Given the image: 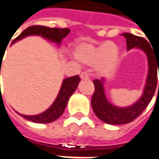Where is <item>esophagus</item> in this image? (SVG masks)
<instances>
[{
  "label": "esophagus",
  "instance_id": "esophagus-1",
  "mask_svg": "<svg viewBox=\"0 0 159 159\" xmlns=\"http://www.w3.org/2000/svg\"><path fill=\"white\" fill-rule=\"evenodd\" d=\"M80 77H81L82 79H89V73L86 72V71H83V72L81 73V75H80Z\"/></svg>",
  "mask_w": 159,
  "mask_h": 159
}]
</instances>
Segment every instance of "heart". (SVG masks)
<instances>
[{"label": "heart", "mask_w": 159, "mask_h": 159, "mask_svg": "<svg viewBox=\"0 0 159 159\" xmlns=\"http://www.w3.org/2000/svg\"><path fill=\"white\" fill-rule=\"evenodd\" d=\"M74 55L83 64L91 65L96 62L98 70L107 73L117 65L118 48L113 42H105L99 47L88 42H80L74 48Z\"/></svg>", "instance_id": "heart-1"}]
</instances>
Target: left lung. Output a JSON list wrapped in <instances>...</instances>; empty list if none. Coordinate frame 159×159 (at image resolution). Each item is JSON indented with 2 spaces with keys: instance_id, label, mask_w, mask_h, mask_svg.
<instances>
[{
  "instance_id": "8db88e82",
  "label": "left lung",
  "mask_w": 159,
  "mask_h": 159,
  "mask_svg": "<svg viewBox=\"0 0 159 159\" xmlns=\"http://www.w3.org/2000/svg\"><path fill=\"white\" fill-rule=\"evenodd\" d=\"M122 35L126 38L128 50L139 48L146 52L148 59V75L142 96L133 106L124 108L115 107L107 100L104 91L103 78L101 80H93L94 92L91 100L92 108L97 117L108 124H125L137 118L150 103L157 88V74L156 66H158L159 69V58L157 59L149 42L143 37L134 36L130 33H123Z\"/></svg>"
}]
</instances>
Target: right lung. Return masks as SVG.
Segmentation results:
<instances>
[{"label":"right lung","instance_id":"right-lung-1","mask_svg":"<svg viewBox=\"0 0 159 159\" xmlns=\"http://www.w3.org/2000/svg\"><path fill=\"white\" fill-rule=\"evenodd\" d=\"M69 33L70 30L67 28L62 29V28H49L47 26L42 25H32L28 27L18 37H16L15 39L12 41V44L13 42L21 40L25 36L36 35V36H41L44 38L52 41V42H56L58 45H59L61 43L63 38H65ZM1 62H2V60H1ZM79 82L80 77L78 75L70 76V77H68L64 80L61 89L59 90V93L56 98V100H54L52 106L44 112L39 114V115H36V116H26V115H23V114H19V115L21 117H25V119L34 122V123H48L55 121L63 114L70 97L71 96V94L75 92Z\"/></svg>","mask_w":159,"mask_h":159}]
</instances>
